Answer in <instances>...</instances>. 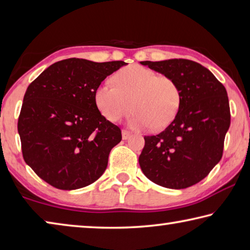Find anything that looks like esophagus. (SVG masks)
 <instances>
[{
	"label": "esophagus",
	"mask_w": 250,
	"mask_h": 250,
	"mask_svg": "<svg viewBox=\"0 0 250 250\" xmlns=\"http://www.w3.org/2000/svg\"><path fill=\"white\" fill-rule=\"evenodd\" d=\"M130 136H132V133L128 132V130H126V129L122 130V137H123V139H124V141L128 139Z\"/></svg>",
	"instance_id": "1"
}]
</instances>
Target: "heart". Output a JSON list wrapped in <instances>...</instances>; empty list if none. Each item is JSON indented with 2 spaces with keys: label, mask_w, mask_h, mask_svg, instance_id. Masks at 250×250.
<instances>
[{
  "label": "heart",
  "mask_w": 250,
  "mask_h": 250,
  "mask_svg": "<svg viewBox=\"0 0 250 250\" xmlns=\"http://www.w3.org/2000/svg\"><path fill=\"white\" fill-rule=\"evenodd\" d=\"M114 83L96 86L94 102L108 122L116 123L134 111L132 125L159 132L171 124L181 105V90L173 78L130 64L114 76Z\"/></svg>",
  "instance_id": "1"
}]
</instances>
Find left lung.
<instances>
[{"label": "left lung", "instance_id": "1", "mask_svg": "<svg viewBox=\"0 0 250 250\" xmlns=\"http://www.w3.org/2000/svg\"><path fill=\"white\" fill-rule=\"evenodd\" d=\"M173 78L181 90V105L164 132L145 136L139 166L156 185L186 189L208 176L223 156L230 125L225 86L208 69L188 59L142 61Z\"/></svg>", "mask_w": 250, "mask_h": 250}]
</instances>
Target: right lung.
Segmentation results:
<instances>
[{
    "instance_id": "1",
    "label": "right lung",
    "mask_w": 250,
    "mask_h": 250,
    "mask_svg": "<svg viewBox=\"0 0 250 250\" xmlns=\"http://www.w3.org/2000/svg\"><path fill=\"white\" fill-rule=\"evenodd\" d=\"M125 64L69 58L51 64L28 85L17 129L25 163L43 181L76 190L104 173L122 132L99 112L94 91Z\"/></svg>"
}]
</instances>
